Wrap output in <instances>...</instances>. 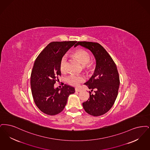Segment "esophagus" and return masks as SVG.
<instances>
[{
	"instance_id": "34e87169",
	"label": "esophagus",
	"mask_w": 150,
	"mask_h": 150,
	"mask_svg": "<svg viewBox=\"0 0 150 150\" xmlns=\"http://www.w3.org/2000/svg\"><path fill=\"white\" fill-rule=\"evenodd\" d=\"M75 91H76V92L81 91V90L79 88H75Z\"/></svg>"
}]
</instances>
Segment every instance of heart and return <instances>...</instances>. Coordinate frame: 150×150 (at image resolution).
<instances>
[{"label":"heart","mask_w":150,"mask_h":150,"mask_svg":"<svg viewBox=\"0 0 150 150\" xmlns=\"http://www.w3.org/2000/svg\"><path fill=\"white\" fill-rule=\"evenodd\" d=\"M73 55L78 59L80 62L83 65L85 69H87L90 68V64L89 62L90 60V56L88 52L83 49H77L73 52ZM68 59L66 55H64L60 60V69L62 73H65L67 71ZM84 81V78L81 76H78L75 74H72L67 78V81L68 83L72 86H77L81 82Z\"/></svg>","instance_id":"1"}]
</instances>
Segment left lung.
<instances>
[{"label": "left lung", "mask_w": 150, "mask_h": 150, "mask_svg": "<svg viewBox=\"0 0 150 150\" xmlns=\"http://www.w3.org/2000/svg\"><path fill=\"white\" fill-rule=\"evenodd\" d=\"M78 45L89 50L96 60L93 75L84 83L91 91L95 89V94L90 92V98L82 105L90 115L100 116L110 109L117 98L120 85L117 68L109 54L99 44L78 41L76 46Z\"/></svg>", "instance_id": "8db88e82"}]
</instances>
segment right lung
Wrapping results in <instances>:
<instances>
[{
  "mask_svg": "<svg viewBox=\"0 0 150 150\" xmlns=\"http://www.w3.org/2000/svg\"><path fill=\"white\" fill-rule=\"evenodd\" d=\"M77 41L52 42L46 46L35 60L31 74V87L34 102L44 113L55 115L63 110L69 96L75 92L73 87L64 85L54 88L61 75L60 62Z\"/></svg>",
  "mask_w": 150,
  "mask_h": 150,
  "instance_id": "1",
  "label": "right lung"
}]
</instances>
